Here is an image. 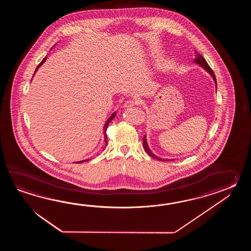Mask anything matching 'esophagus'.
<instances>
[{"label": "esophagus", "mask_w": 251, "mask_h": 251, "mask_svg": "<svg viewBox=\"0 0 251 251\" xmlns=\"http://www.w3.org/2000/svg\"><path fill=\"white\" fill-rule=\"evenodd\" d=\"M138 102L135 101V100H126V101L125 102V104H124V107H133V106H136V105H138Z\"/></svg>", "instance_id": "obj_1"}]
</instances>
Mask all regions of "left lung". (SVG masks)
Instances as JSON below:
<instances>
[{
    "mask_svg": "<svg viewBox=\"0 0 251 251\" xmlns=\"http://www.w3.org/2000/svg\"><path fill=\"white\" fill-rule=\"evenodd\" d=\"M196 53H197V57L196 59L194 60V62L196 63V64H198L201 67H203V69L205 70L207 73H209V75H211L212 77H213V80H214V82H215V86L217 87V83H216V78H215V75L213 74V70L211 69V67L209 66L208 64H207V62L205 61V59L203 58V56L201 55V54H199V53L196 51ZM144 148L145 150V151L148 153V154L151 156V157H152V158H154V159H157V160H161V161H165L166 159H161V158H159V157H157L156 155L153 154L151 151V150H150L149 146H148V144H147V141H146V136L144 135Z\"/></svg>",
    "mask_w": 251,
    "mask_h": 251,
    "instance_id": "left-lung-1",
    "label": "left lung"
}]
</instances>
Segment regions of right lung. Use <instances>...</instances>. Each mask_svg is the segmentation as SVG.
Instances as JSON below:
<instances>
[{
  "label": "right lung",
  "instance_id": "1",
  "mask_svg": "<svg viewBox=\"0 0 251 251\" xmlns=\"http://www.w3.org/2000/svg\"><path fill=\"white\" fill-rule=\"evenodd\" d=\"M46 60H47V56H46L45 58L43 59L42 62H41L40 64H38V67L36 68V71H35V74H36V72L38 71V68H39V67H40V66H41V65H42V64H44V63H45V61H46ZM35 74H34V75H35ZM33 76H34V75H33ZM115 116H116V112L113 113L112 115H111V116H110V117L108 118V119H107V122L105 123V126H104V129H103V133H104V141H105V145H106V146H107V133H106V131H107V126H108V125H109V123H110V122L112 121V119L113 118H115ZM87 160H80V161H78L77 163H81V162H84V161H87Z\"/></svg>",
  "mask_w": 251,
  "mask_h": 251
}]
</instances>
